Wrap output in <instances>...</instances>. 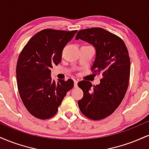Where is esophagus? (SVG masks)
Segmentation results:
<instances>
[{
	"label": "esophagus",
	"mask_w": 149,
	"mask_h": 149,
	"mask_svg": "<svg viewBox=\"0 0 149 149\" xmlns=\"http://www.w3.org/2000/svg\"><path fill=\"white\" fill-rule=\"evenodd\" d=\"M78 87V80H74V88H77Z\"/></svg>",
	"instance_id": "esophagus-1"
}]
</instances>
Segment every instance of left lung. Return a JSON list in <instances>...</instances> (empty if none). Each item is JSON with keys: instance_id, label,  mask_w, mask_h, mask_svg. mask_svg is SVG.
Wrapping results in <instances>:
<instances>
[{"instance_id": "1", "label": "left lung", "mask_w": 149, "mask_h": 149, "mask_svg": "<svg viewBox=\"0 0 149 149\" xmlns=\"http://www.w3.org/2000/svg\"><path fill=\"white\" fill-rule=\"evenodd\" d=\"M76 39L95 47L96 57L91 71L102 74L99 85L92 86L86 80L78 83L83 92L78 107L88 118L104 119L115 111L127 92L130 74L129 52L120 38L99 27L79 31Z\"/></svg>"}]
</instances>
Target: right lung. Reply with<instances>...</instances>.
Wrapping results in <instances>:
<instances>
[{"label": "right lung", "mask_w": 149, "mask_h": 149, "mask_svg": "<svg viewBox=\"0 0 149 149\" xmlns=\"http://www.w3.org/2000/svg\"><path fill=\"white\" fill-rule=\"evenodd\" d=\"M76 32L40 31L29 40L19 56L16 68L19 93L27 111L37 118L53 117L66 92L73 88L71 79L52 80L50 68L60 62L63 49Z\"/></svg>", "instance_id": "right-lung-1"}]
</instances>
